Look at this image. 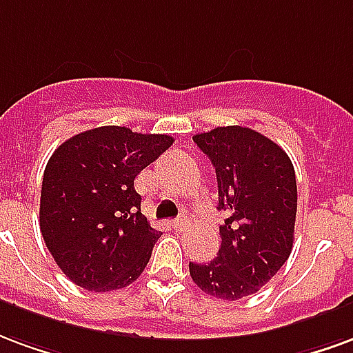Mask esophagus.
<instances>
[{
	"mask_svg": "<svg viewBox=\"0 0 353 353\" xmlns=\"http://www.w3.org/2000/svg\"><path fill=\"white\" fill-rule=\"evenodd\" d=\"M173 228L174 230H182V228H186V220H184V218H176V220H173Z\"/></svg>",
	"mask_w": 353,
	"mask_h": 353,
	"instance_id": "obj_1",
	"label": "esophagus"
}]
</instances>
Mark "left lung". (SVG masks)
<instances>
[{"label": "left lung", "instance_id": "left-lung-1", "mask_svg": "<svg viewBox=\"0 0 353 353\" xmlns=\"http://www.w3.org/2000/svg\"><path fill=\"white\" fill-rule=\"evenodd\" d=\"M218 180L222 244L214 261L190 263L199 290L236 301L259 292L290 258L297 214L292 159L271 139L243 125L195 135Z\"/></svg>", "mask_w": 353, "mask_h": 353}]
</instances>
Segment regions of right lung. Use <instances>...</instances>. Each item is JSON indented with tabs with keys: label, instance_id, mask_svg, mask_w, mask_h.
<instances>
[{
	"label": "right lung",
	"instance_id": "1",
	"mask_svg": "<svg viewBox=\"0 0 353 353\" xmlns=\"http://www.w3.org/2000/svg\"><path fill=\"white\" fill-rule=\"evenodd\" d=\"M173 141L101 125L54 150L43 174L39 225L54 261L74 284L110 292L145 271L161 233L141 212L133 182Z\"/></svg>",
	"mask_w": 353,
	"mask_h": 353
}]
</instances>
